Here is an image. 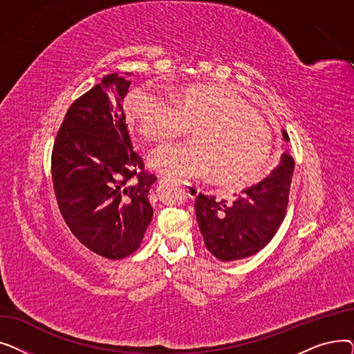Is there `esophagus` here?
<instances>
[{"mask_svg": "<svg viewBox=\"0 0 354 354\" xmlns=\"http://www.w3.org/2000/svg\"><path fill=\"white\" fill-rule=\"evenodd\" d=\"M183 188H185V191H187V194H188L189 198H196L198 194H199V191H201V189L196 187V185H194V183H191V182H183Z\"/></svg>", "mask_w": 354, "mask_h": 354, "instance_id": "34e87169", "label": "esophagus"}]
</instances>
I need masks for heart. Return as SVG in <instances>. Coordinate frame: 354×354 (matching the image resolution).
Instances as JSON below:
<instances>
[{"label":"heart","mask_w":354,"mask_h":354,"mask_svg":"<svg viewBox=\"0 0 354 354\" xmlns=\"http://www.w3.org/2000/svg\"><path fill=\"white\" fill-rule=\"evenodd\" d=\"M124 107L129 123L149 142L172 139L194 126V142L162 146L149 158L162 175L196 179L215 174L216 182L241 188L261 176L270 158V127L230 87L194 83L178 88L172 100L135 88Z\"/></svg>","instance_id":"1"}]
</instances>
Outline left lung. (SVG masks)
Listing matches in <instances>:
<instances>
[{"instance_id":"obj_1","label":"left lung","mask_w":354,"mask_h":354,"mask_svg":"<svg viewBox=\"0 0 354 354\" xmlns=\"http://www.w3.org/2000/svg\"><path fill=\"white\" fill-rule=\"evenodd\" d=\"M283 138L290 142L286 130ZM294 159L281 155L270 176L243 191L232 203L199 194L196 221L208 251L221 261H235L263 250L286 216Z\"/></svg>"}]
</instances>
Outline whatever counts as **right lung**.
<instances>
[{
	"label": "right lung",
	"instance_id": "add662e5",
	"mask_svg": "<svg viewBox=\"0 0 354 354\" xmlns=\"http://www.w3.org/2000/svg\"><path fill=\"white\" fill-rule=\"evenodd\" d=\"M107 74L67 110L53 147L51 174L60 212L73 235L104 258L120 259L142 244L153 216L143 169L130 142L122 102L130 73Z\"/></svg>",
	"mask_w": 354,
	"mask_h": 354
}]
</instances>
